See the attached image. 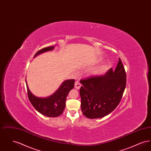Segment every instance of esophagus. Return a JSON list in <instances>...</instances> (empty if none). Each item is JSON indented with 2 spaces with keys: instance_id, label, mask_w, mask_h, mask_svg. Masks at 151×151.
<instances>
[{
  "instance_id": "obj_1",
  "label": "esophagus",
  "mask_w": 151,
  "mask_h": 151,
  "mask_svg": "<svg viewBox=\"0 0 151 151\" xmlns=\"http://www.w3.org/2000/svg\"><path fill=\"white\" fill-rule=\"evenodd\" d=\"M81 86V84H80V83L78 81H76L75 83V88L77 89H79L80 88Z\"/></svg>"
}]
</instances>
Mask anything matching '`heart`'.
I'll return each mask as SVG.
<instances>
[{
  "instance_id": "b5f03b06",
  "label": "heart",
  "mask_w": 151,
  "mask_h": 151,
  "mask_svg": "<svg viewBox=\"0 0 151 151\" xmlns=\"http://www.w3.org/2000/svg\"><path fill=\"white\" fill-rule=\"evenodd\" d=\"M102 68H97V69L94 70L93 71V73H95V74H97V73H100V72L102 71Z\"/></svg>"
}]
</instances>
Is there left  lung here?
I'll list each match as a JSON object with an SVG mask.
<instances>
[{
	"instance_id": "left-lung-1",
	"label": "left lung",
	"mask_w": 151,
	"mask_h": 151,
	"mask_svg": "<svg viewBox=\"0 0 151 151\" xmlns=\"http://www.w3.org/2000/svg\"><path fill=\"white\" fill-rule=\"evenodd\" d=\"M81 108L90 119L102 118L119 104L126 85V74L119 58L115 71L111 68L105 75L91 76L80 81Z\"/></svg>"
}]
</instances>
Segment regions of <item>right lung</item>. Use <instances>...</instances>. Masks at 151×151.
I'll use <instances>...</instances> for the list:
<instances>
[{"mask_svg": "<svg viewBox=\"0 0 151 151\" xmlns=\"http://www.w3.org/2000/svg\"><path fill=\"white\" fill-rule=\"evenodd\" d=\"M53 46L45 47L38 51L34 58L45 52L53 50ZM27 88L29 101L33 107L42 115L49 117H57L62 114L65 106V100L70 91L74 87L75 80H65L58 88L57 91L46 98L37 97L31 93L26 80Z\"/></svg>", "mask_w": 151, "mask_h": 151, "instance_id": "add662e5", "label": "right lung"}]
</instances>
